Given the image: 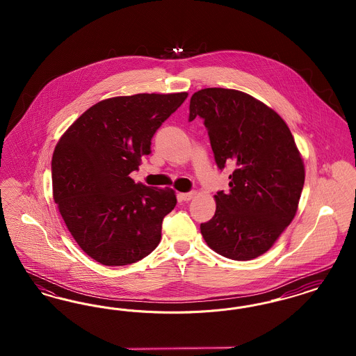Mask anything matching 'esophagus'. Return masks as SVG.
Listing matches in <instances>:
<instances>
[{"mask_svg": "<svg viewBox=\"0 0 356 356\" xmlns=\"http://www.w3.org/2000/svg\"><path fill=\"white\" fill-rule=\"evenodd\" d=\"M195 196V192H186V193H179V197L183 200V202H189L191 199H193Z\"/></svg>", "mask_w": 356, "mask_h": 356, "instance_id": "esophagus-1", "label": "esophagus"}]
</instances>
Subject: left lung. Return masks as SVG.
Wrapping results in <instances>:
<instances>
[{
    "instance_id": "1",
    "label": "left lung",
    "mask_w": 356,
    "mask_h": 356,
    "mask_svg": "<svg viewBox=\"0 0 356 356\" xmlns=\"http://www.w3.org/2000/svg\"><path fill=\"white\" fill-rule=\"evenodd\" d=\"M200 116L218 167L234 164L229 192L215 195V216L200 225L205 243L232 260L266 254L293 220L305 163L286 121L252 96L224 88L192 95L189 121Z\"/></svg>"
}]
</instances>
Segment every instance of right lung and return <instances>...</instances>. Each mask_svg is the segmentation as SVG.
Returning <instances> with one entry per match:
<instances>
[{
	"instance_id": "add662e5",
	"label": "right lung",
	"mask_w": 356,
	"mask_h": 356,
	"mask_svg": "<svg viewBox=\"0 0 356 356\" xmlns=\"http://www.w3.org/2000/svg\"><path fill=\"white\" fill-rule=\"evenodd\" d=\"M186 97L180 92L102 100L54 148L53 199L80 248L104 266L136 263L160 243L163 219L177 203L175 191L135 183L129 173Z\"/></svg>"
}]
</instances>
